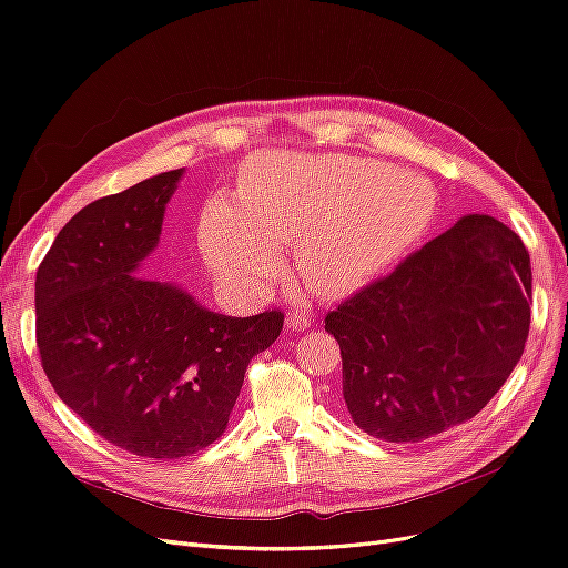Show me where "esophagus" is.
I'll return each mask as SVG.
<instances>
[{
	"label": "esophagus",
	"instance_id": "esophagus-1",
	"mask_svg": "<svg viewBox=\"0 0 568 568\" xmlns=\"http://www.w3.org/2000/svg\"><path fill=\"white\" fill-rule=\"evenodd\" d=\"M286 329L288 332H305L307 326H311V317H307L305 313H291V315H286Z\"/></svg>",
	"mask_w": 568,
	"mask_h": 568
}]
</instances>
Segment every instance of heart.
Masks as SVG:
<instances>
[{
    "mask_svg": "<svg viewBox=\"0 0 568 568\" xmlns=\"http://www.w3.org/2000/svg\"><path fill=\"white\" fill-rule=\"evenodd\" d=\"M436 217L428 180L348 153L272 151L251 159L236 205L215 199L199 222L205 263L242 296H263L294 244L301 282L320 298L353 294L393 267Z\"/></svg>",
    "mask_w": 568,
    "mask_h": 568,
    "instance_id": "heart-1",
    "label": "heart"
}]
</instances>
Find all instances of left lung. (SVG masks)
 <instances>
[{
    "label": "left lung",
    "mask_w": 568,
    "mask_h": 568,
    "mask_svg": "<svg viewBox=\"0 0 568 568\" xmlns=\"http://www.w3.org/2000/svg\"><path fill=\"white\" fill-rule=\"evenodd\" d=\"M530 257L490 215H464L324 320L343 400L365 434L419 443L476 417L521 359Z\"/></svg>",
    "instance_id": "1"
}]
</instances>
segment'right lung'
<instances>
[{
    "instance_id": "1",
    "label": "right lung",
    "mask_w": 568,
    "mask_h": 568,
    "mask_svg": "<svg viewBox=\"0 0 568 568\" xmlns=\"http://www.w3.org/2000/svg\"><path fill=\"white\" fill-rule=\"evenodd\" d=\"M184 168L73 215L38 270V348L59 398L118 448L180 459L227 428L251 359L284 315L230 317L178 284L136 277Z\"/></svg>"
}]
</instances>
